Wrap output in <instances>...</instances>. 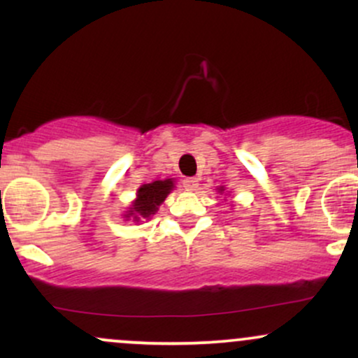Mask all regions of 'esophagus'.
<instances>
[{
    "mask_svg": "<svg viewBox=\"0 0 358 358\" xmlns=\"http://www.w3.org/2000/svg\"><path fill=\"white\" fill-rule=\"evenodd\" d=\"M183 187H185V190L195 192L196 188H199V180H196V178H185L183 180Z\"/></svg>",
    "mask_w": 358,
    "mask_h": 358,
    "instance_id": "34e87169",
    "label": "esophagus"
}]
</instances>
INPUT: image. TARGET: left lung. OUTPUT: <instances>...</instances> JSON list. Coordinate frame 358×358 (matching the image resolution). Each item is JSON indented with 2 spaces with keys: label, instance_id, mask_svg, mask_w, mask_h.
Instances as JSON below:
<instances>
[{
  "label": "left lung",
  "instance_id": "8db88e82",
  "mask_svg": "<svg viewBox=\"0 0 358 358\" xmlns=\"http://www.w3.org/2000/svg\"><path fill=\"white\" fill-rule=\"evenodd\" d=\"M219 192H220V193H222V192H224V187H220V188H219Z\"/></svg>",
  "mask_w": 358,
  "mask_h": 358
}]
</instances>
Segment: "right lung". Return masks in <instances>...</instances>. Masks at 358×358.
I'll return each mask as SVG.
<instances>
[{
	"label": "right lung",
	"mask_w": 358,
	"mask_h": 358,
	"mask_svg": "<svg viewBox=\"0 0 358 358\" xmlns=\"http://www.w3.org/2000/svg\"><path fill=\"white\" fill-rule=\"evenodd\" d=\"M173 180H156L153 183H146L138 188L136 200L126 212V219L139 222L141 219H150L158 210V207L165 202L168 193L173 190Z\"/></svg>",
	"instance_id": "right-lung-1"
}]
</instances>
